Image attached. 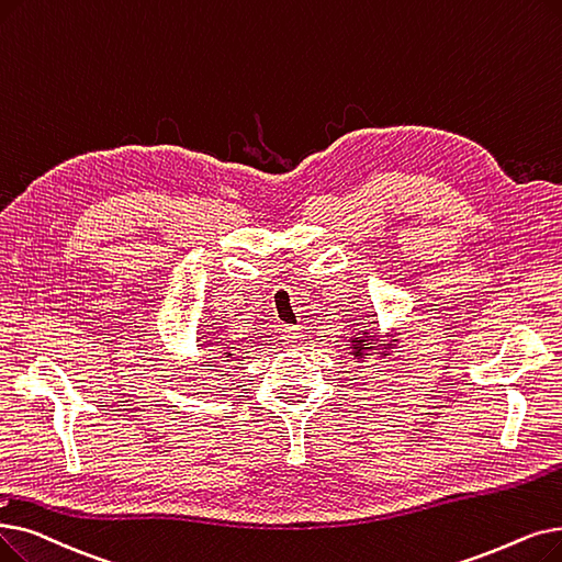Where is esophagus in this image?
I'll return each instance as SVG.
<instances>
[{"instance_id": "esophagus-1", "label": "esophagus", "mask_w": 562, "mask_h": 562, "mask_svg": "<svg viewBox=\"0 0 562 562\" xmlns=\"http://www.w3.org/2000/svg\"><path fill=\"white\" fill-rule=\"evenodd\" d=\"M282 341H284L286 349L299 347L301 341H303V333L299 328H294V326H286V328H282Z\"/></svg>"}]
</instances>
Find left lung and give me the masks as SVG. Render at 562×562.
<instances>
[{
	"mask_svg": "<svg viewBox=\"0 0 562 562\" xmlns=\"http://www.w3.org/2000/svg\"><path fill=\"white\" fill-rule=\"evenodd\" d=\"M402 335V333H395ZM395 335H381L374 328L370 330H358L356 335L349 337V353L353 356V360H364L368 356L376 353L379 358H387L397 349V341Z\"/></svg>",
	"mask_w": 562,
	"mask_h": 562,
	"instance_id": "obj_1",
	"label": "left lung"
}]
</instances>
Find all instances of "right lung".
Segmentation results:
<instances>
[{"instance_id":"1","label":"right lung","mask_w":562,"mask_h":562,"mask_svg":"<svg viewBox=\"0 0 562 562\" xmlns=\"http://www.w3.org/2000/svg\"><path fill=\"white\" fill-rule=\"evenodd\" d=\"M217 347H221V351H217V356H221L223 360H234V353H232V349L229 347H225V345H217Z\"/></svg>"}]
</instances>
